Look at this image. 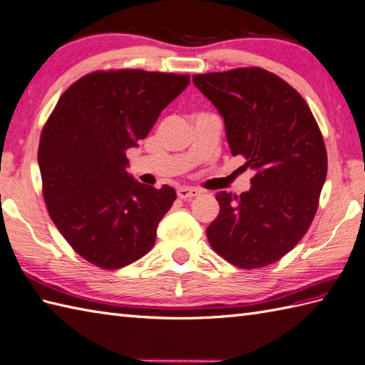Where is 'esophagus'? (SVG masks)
<instances>
[{
  "label": "esophagus",
  "instance_id": "34e87169",
  "mask_svg": "<svg viewBox=\"0 0 365 365\" xmlns=\"http://www.w3.org/2000/svg\"><path fill=\"white\" fill-rule=\"evenodd\" d=\"M200 195V190L195 187H187V185H182V187L178 189V197L181 200H187V198H193Z\"/></svg>",
  "mask_w": 365,
  "mask_h": 365
}]
</instances>
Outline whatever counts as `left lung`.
I'll list each match as a JSON object with an SVG mask.
<instances>
[{"instance_id":"obj_1","label":"left lung","mask_w":365,"mask_h":365,"mask_svg":"<svg viewBox=\"0 0 365 365\" xmlns=\"http://www.w3.org/2000/svg\"><path fill=\"white\" fill-rule=\"evenodd\" d=\"M220 112L232 156L255 172L240 195L218 192L209 244L240 269L277 262L306 234L325 184V142L303 96L264 68L192 78Z\"/></svg>"}]
</instances>
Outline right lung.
<instances>
[{
  "instance_id": "right-lung-1",
  "label": "right lung",
  "mask_w": 365,
  "mask_h": 365,
  "mask_svg": "<svg viewBox=\"0 0 365 365\" xmlns=\"http://www.w3.org/2000/svg\"><path fill=\"white\" fill-rule=\"evenodd\" d=\"M189 83L175 73L95 71L62 93L43 126L38 168L48 214L91 264L121 269L155 245L176 192L134 180L126 151Z\"/></svg>"
}]
</instances>
